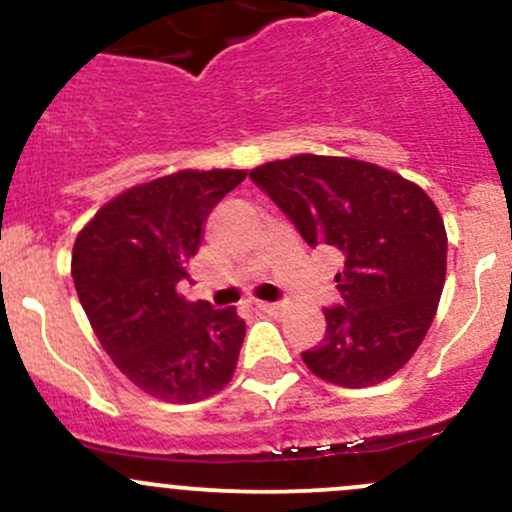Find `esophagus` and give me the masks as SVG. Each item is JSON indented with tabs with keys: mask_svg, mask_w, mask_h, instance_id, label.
Masks as SVG:
<instances>
[{
	"mask_svg": "<svg viewBox=\"0 0 512 512\" xmlns=\"http://www.w3.org/2000/svg\"><path fill=\"white\" fill-rule=\"evenodd\" d=\"M257 309H260V312H267V314H275L277 309H280V304H275V302H257L255 304Z\"/></svg>",
	"mask_w": 512,
	"mask_h": 512,
	"instance_id": "34e87169",
	"label": "esophagus"
}]
</instances>
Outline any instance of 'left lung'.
Masks as SVG:
<instances>
[{
  "mask_svg": "<svg viewBox=\"0 0 512 512\" xmlns=\"http://www.w3.org/2000/svg\"><path fill=\"white\" fill-rule=\"evenodd\" d=\"M309 247L342 252V302L324 309L327 332L302 352L329 384L364 389L394 376L426 337L446 282V227L411 180L374 163L294 156L250 170Z\"/></svg>",
  "mask_w": 512,
  "mask_h": 512,
  "instance_id": "obj_1",
  "label": "left lung"
}]
</instances>
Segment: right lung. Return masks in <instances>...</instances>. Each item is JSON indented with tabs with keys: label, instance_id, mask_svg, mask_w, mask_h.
<instances>
[{
	"label": "right lung",
	"instance_id": "1",
	"mask_svg": "<svg viewBox=\"0 0 512 512\" xmlns=\"http://www.w3.org/2000/svg\"><path fill=\"white\" fill-rule=\"evenodd\" d=\"M245 170H180L126 190L79 232L71 277L98 342L146 394L193 404L225 389L245 339L235 307L185 302L178 282L215 205Z\"/></svg>",
	"mask_w": 512,
	"mask_h": 512
}]
</instances>
